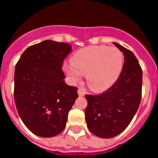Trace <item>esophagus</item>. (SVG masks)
Here are the masks:
<instances>
[{
	"label": "esophagus",
	"mask_w": 158,
	"mask_h": 158,
	"mask_svg": "<svg viewBox=\"0 0 158 158\" xmlns=\"http://www.w3.org/2000/svg\"><path fill=\"white\" fill-rule=\"evenodd\" d=\"M77 93H78V95H79L80 96H84L85 95V90H83L82 89H78Z\"/></svg>",
	"instance_id": "1"
}]
</instances>
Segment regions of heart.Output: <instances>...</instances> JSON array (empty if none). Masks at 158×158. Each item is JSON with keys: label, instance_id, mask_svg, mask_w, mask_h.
Here are the masks:
<instances>
[{"label": "heart", "instance_id": "1", "mask_svg": "<svg viewBox=\"0 0 158 158\" xmlns=\"http://www.w3.org/2000/svg\"><path fill=\"white\" fill-rule=\"evenodd\" d=\"M123 54L115 47L94 46L81 49L65 62L63 70L71 83L80 81L86 73L89 86L94 91H104L111 86L122 70Z\"/></svg>", "mask_w": 158, "mask_h": 158}]
</instances>
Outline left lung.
Here are the masks:
<instances>
[{"label":"left lung","mask_w":158,"mask_h":158,"mask_svg":"<svg viewBox=\"0 0 158 158\" xmlns=\"http://www.w3.org/2000/svg\"><path fill=\"white\" fill-rule=\"evenodd\" d=\"M124 55L118 80L100 95H85V120L93 135L110 139L122 133L131 122L142 98V70L133 52L113 43Z\"/></svg>","instance_id":"obj_1"}]
</instances>
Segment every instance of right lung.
Wrapping results in <instances>:
<instances>
[{"label":"right lung","instance_id":"1","mask_svg":"<svg viewBox=\"0 0 158 158\" xmlns=\"http://www.w3.org/2000/svg\"><path fill=\"white\" fill-rule=\"evenodd\" d=\"M71 51L68 43L45 40L26 49L16 65V109L25 126L38 136L61 133L78 97L77 88L64 81L62 70L63 60Z\"/></svg>","mask_w":158,"mask_h":158}]
</instances>
